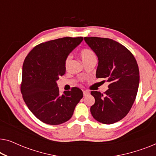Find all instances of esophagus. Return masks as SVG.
<instances>
[{
	"instance_id": "obj_1",
	"label": "esophagus",
	"mask_w": 156,
	"mask_h": 156,
	"mask_svg": "<svg viewBox=\"0 0 156 156\" xmlns=\"http://www.w3.org/2000/svg\"><path fill=\"white\" fill-rule=\"evenodd\" d=\"M89 94V92L88 91H83V94H84V97H86Z\"/></svg>"
}]
</instances>
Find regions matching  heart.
<instances>
[{"label":"heart","instance_id":"obj_1","mask_svg":"<svg viewBox=\"0 0 156 156\" xmlns=\"http://www.w3.org/2000/svg\"><path fill=\"white\" fill-rule=\"evenodd\" d=\"M80 57L82 59L83 62L88 61L93 57H95V55L92 50H89V49H83V50L80 52ZM72 57L71 56H68L66 58L65 60V67L68 68L69 66L70 62H71Z\"/></svg>","mask_w":156,"mask_h":156}]
</instances>
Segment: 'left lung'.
<instances>
[{
	"label": "left lung",
	"mask_w": 156,
	"mask_h": 156,
	"mask_svg": "<svg viewBox=\"0 0 156 156\" xmlns=\"http://www.w3.org/2000/svg\"><path fill=\"white\" fill-rule=\"evenodd\" d=\"M98 57L97 78L110 83L104 94L92 91L95 103L90 111L96 120L112 124L126 116L132 107L139 86V69L135 57L126 48L108 38L84 37Z\"/></svg>",
	"instance_id": "left-lung-1"
}]
</instances>
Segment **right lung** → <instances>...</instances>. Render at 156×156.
<instances>
[{"label": "right lung", "mask_w": 156, "mask_h": 156, "mask_svg": "<svg viewBox=\"0 0 156 156\" xmlns=\"http://www.w3.org/2000/svg\"><path fill=\"white\" fill-rule=\"evenodd\" d=\"M83 37H62L35 47L23 65L21 92L30 112L44 123L59 125L69 120L83 97L77 87L59 94L57 81L65 74V60Z\"/></svg>", "instance_id": "1"}]
</instances>
